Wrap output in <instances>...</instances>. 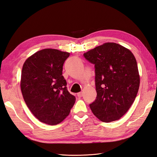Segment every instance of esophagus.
Masks as SVG:
<instances>
[{"instance_id": "obj_1", "label": "esophagus", "mask_w": 157, "mask_h": 157, "mask_svg": "<svg viewBox=\"0 0 157 157\" xmlns=\"http://www.w3.org/2000/svg\"><path fill=\"white\" fill-rule=\"evenodd\" d=\"M77 96H78V98H81V97L82 96V92H78V93L77 94Z\"/></svg>"}]
</instances>
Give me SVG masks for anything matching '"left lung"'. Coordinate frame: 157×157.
<instances>
[{"mask_svg":"<svg viewBox=\"0 0 157 157\" xmlns=\"http://www.w3.org/2000/svg\"><path fill=\"white\" fill-rule=\"evenodd\" d=\"M83 56L95 68L97 97L90 104L92 113L104 122L118 120L134 103L140 87L134 56L114 42L97 46Z\"/></svg>","mask_w":157,"mask_h":157,"instance_id":"1","label":"left lung"}]
</instances>
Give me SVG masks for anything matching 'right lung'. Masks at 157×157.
I'll use <instances>...</instances> for the list:
<instances>
[{"label": "right lung", "instance_id": "right-lung-1", "mask_svg": "<svg viewBox=\"0 0 157 157\" xmlns=\"http://www.w3.org/2000/svg\"><path fill=\"white\" fill-rule=\"evenodd\" d=\"M68 52L46 48L30 56L23 65L21 90L34 116L50 125L58 124L69 115L75 97L67 90L62 75Z\"/></svg>", "mask_w": 157, "mask_h": 157}]
</instances>
